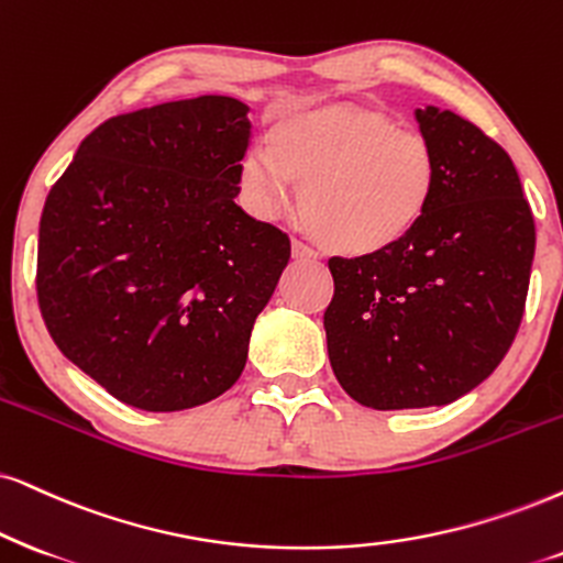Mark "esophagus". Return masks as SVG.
I'll return each instance as SVG.
<instances>
[{
	"label": "esophagus",
	"instance_id": "1",
	"mask_svg": "<svg viewBox=\"0 0 563 563\" xmlns=\"http://www.w3.org/2000/svg\"><path fill=\"white\" fill-rule=\"evenodd\" d=\"M290 249H294V260H298V262H317L319 260V254L314 252V249L298 239H294V246Z\"/></svg>",
	"mask_w": 563,
	"mask_h": 563
}]
</instances>
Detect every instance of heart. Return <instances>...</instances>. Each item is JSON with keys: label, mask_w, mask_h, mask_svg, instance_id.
<instances>
[{"label": "heart", "mask_w": 563, "mask_h": 563, "mask_svg": "<svg viewBox=\"0 0 563 563\" xmlns=\"http://www.w3.org/2000/svg\"><path fill=\"white\" fill-rule=\"evenodd\" d=\"M319 244L345 257H372L421 225L439 184L429 137L400 130L393 117L361 106L290 111L269 126L267 147L239 163L241 199L254 216L288 208Z\"/></svg>", "instance_id": "1"}]
</instances>
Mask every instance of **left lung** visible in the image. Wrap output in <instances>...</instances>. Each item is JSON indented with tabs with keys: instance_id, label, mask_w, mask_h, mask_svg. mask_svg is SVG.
I'll use <instances>...</instances> for the list:
<instances>
[{
	"instance_id": "obj_1",
	"label": "left lung",
	"mask_w": 563,
	"mask_h": 563,
	"mask_svg": "<svg viewBox=\"0 0 563 563\" xmlns=\"http://www.w3.org/2000/svg\"><path fill=\"white\" fill-rule=\"evenodd\" d=\"M439 161L437 195L400 244L330 260L327 353L340 387L374 410L446 405L486 379L525 314L536 220L517 168L452 111H416Z\"/></svg>"
}]
</instances>
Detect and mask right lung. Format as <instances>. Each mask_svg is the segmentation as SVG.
I'll return each mask as SVG.
<instances>
[{"mask_svg": "<svg viewBox=\"0 0 563 563\" xmlns=\"http://www.w3.org/2000/svg\"><path fill=\"white\" fill-rule=\"evenodd\" d=\"M246 103L199 96L106 119L48 191L35 294L56 347L132 408L187 410L244 372L288 233L236 205Z\"/></svg>", "mask_w": 563, "mask_h": 563, "instance_id": "obj_1", "label": "right lung"}]
</instances>
